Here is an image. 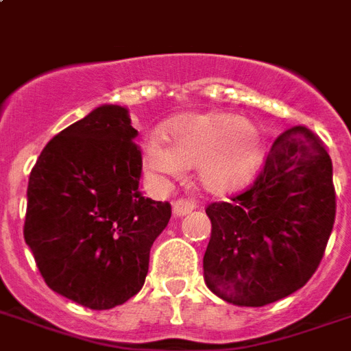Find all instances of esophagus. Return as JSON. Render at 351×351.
<instances>
[{
  "label": "esophagus",
  "mask_w": 351,
  "mask_h": 351,
  "mask_svg": "<svg viewBox=\"0 0 351 351\" xmlns=\"http://www.w3.org/2000/svg\"><path fill=\"white\" fill-rule=\"evenodd\" d=\"M193 210V202L184 201V199H178L172 202V211L176 217H184Z\"/></svg>",
  "instance_id": "1"
}]
</instances>
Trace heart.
Instances as JSON below:
<instances>
[{
    "mask_svg": "<svg viewBox=\"0 0 351 351\" xmlns=\"http://www.w3.org/2000/svg\"><path fill=\"white\" fill-rule=\"evenodd\" d=\"M145 145V170L165 181L195 167V179L210 193H228L253 178L263 158L258 127L230 112H195L167 123Z\"/></svg>",
    "mask_w": 351,
    "mask_h": 351,
    "instance_id": "b5f03b06",
    "label": "heart"
}]
</instances>
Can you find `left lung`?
<instances>
[{"label": "left lung", "instance_id": "obj_1", "mask_svg": "<svg viewBox=\"0 0 351 351\" xmlns=\"http://www.w3.org/2000/svg\"><path fill=\"white\" fill-rule=\"evenodd\" d=\"M211 221L204 282L221 300L263 306L305 285L335 221L332 159L306 127L276 138L244 193L206 208Z\"/></svg>", "mask_w": 351, "mask_h": 351}]
</instances>
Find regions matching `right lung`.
I'll return each instance as SVG.
<instances>
[{
    "mask_svg": "<svg viewBox=\"0 0 351 351\" xmlns=\"http://www.w3.org/2000/svg\"><path fill=\"white\" fill-rule=\"evenodd\" d=\"M129 109L104 104L60 130L32 169L25 242L51 291L107 311L141 291L172 215L143 197Z\"/></svg>",
    "mask_w": 351,
    "mask_h": 351,
    "instance_id": "right-lung-1",
    "label": "right lung"
}]
</instances>
